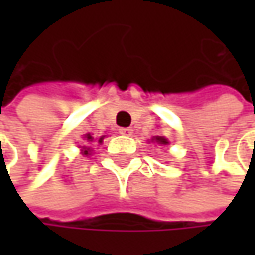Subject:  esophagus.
Instances as JSON below:
<instances>
[{
    "label": "esophagus",
    "instance_id": "34e87169",
    "mask_svg": "<svg viewBox=\"0 0 255 255\" xmlns=\"http://www.w3.org/2000/svg\"><path fill=\"white\" fill-rule=\"evenodd\" d=\"M120 134H123V135H131V134H132V128L131 127L120 128Z\"/></svg>",
    "mask_w": 255,
    "mask_h": 255
}]
</instances>
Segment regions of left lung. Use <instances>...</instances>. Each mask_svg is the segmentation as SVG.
Returning a JSON list of instances; mask_svg holds the SVG:
<instances>
[{
    "label": "left lung",
    "mask_w": 255,
    "mask_h": 255,
    "mask_svg": "<svg viewBox=\"0 0 255 255\" xmlns=\"http://www.w3.org/2000/svg\"><path fill=\"white\" fill-rule=\"evenodd\" d=\"M153 140H155L158 144H167V143H168V141H167V138H164V137H155Z\"/></svg>",
    "instance_id": "8db88e82"
}]
</instances>
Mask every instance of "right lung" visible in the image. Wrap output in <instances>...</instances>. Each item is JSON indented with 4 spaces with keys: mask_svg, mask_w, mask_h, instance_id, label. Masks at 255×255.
Segmentation results:
<instances>
[{
    "mask_svg": "<svg viewBox=\"0 0 255 255\" xmlns=\"http://www.w3.org/2000/svg\"><path fill=\"white\" fill-rule=\"evenodd\" d=\"M85 138H87L88 141H93V137H91L90 134H87V137H85ZM102 140H103V138H99V141H102ZM84 153H85V155H88V150H84Z\"/></svg>",
    "mask_w": 255,
    "mask_h": 255,
    "instance_id": "1",
    "label": "right lung"
}]
</instances>
